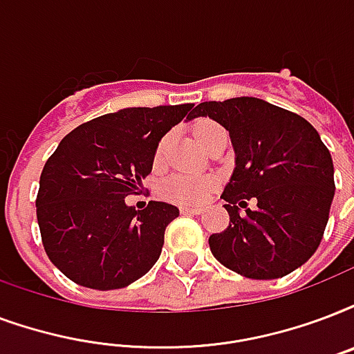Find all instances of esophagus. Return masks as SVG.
Instances as JSON below:
<instances>
[{
  "label": "esophagus",
  "instance_id": "1",
  "mask_svg": "<svg viewBox=\"0 0 354 354\" xmlns=\"http://www.w3.org/2000/svg\"><path fill=\"white\" fill-rule=\"evenodd\" d=\"M180 212L187 213V215H201V213H204V207H201V206H182V207H180Z\"/></svg>",
  "mask_w": 354,
  "mask_h": 354
}]
</instances>
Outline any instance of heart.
<instances>
[{
	"label": "heart",
	"instance_id": "heart-1",
	"mask_svg": "<svg viewBox=\"0 0 354 354\" xmlns=\"http://www.w3.org/2000/svg\"><path fill=\"white\" fill-rule=\"evenodd\" d=\"M223 129L221 126L213 122H198L193 129L195 139L198 141L201 147L206 145V141L212 137L215 131ZM165 145L167 139L159 142L158 150H156V163H159L163 159L165 153ZM213 182L212 176H204V174H174V176L167 178L163 185H161V193L169 201L176 202V204H195V202H202L209 193H212Z\"/></svg>",
	"mask_w": 354,
	"mask_h": 354
}]
</instances>
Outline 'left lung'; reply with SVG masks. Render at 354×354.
I'll use <instances>...</instances> for the list:
<instances>
[{"instance_id": "8db88e82", "label": "left lung", "mask_w": 354, "mask_h": 354, "mask_svg": "<svg viewBox=\"0 0 354 354\" xmlns=\"http://www.w3.org/2000/svg\"><path fill=\"white\" fill-rule=\"evenodd\" d=\"M198 117L219 122L236 153L221 196L230 225L209 236L213 256L247 279L290 274L312 258L327 226L334 198L328 148L308 120L252 96L198 104L191 118ZM250 198L254 210L246 207Z\"/></svg>"}]
</instances>
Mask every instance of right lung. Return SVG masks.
<instances>
[{
  "label": "right lung",
  "instance_id": "add662e5",
  "mask_svg": "<svg viewBox=\"0 0 354 354\" xmlns=\"http://www.w3.org/2000/svg\"><path fill=\"white\" fill-rule=\"evenodd\" d=\"M193 104L126 107L72 129L46 161L37 219L46 254L75 284L126 288L150 271L165 228L180 215L167 202L126 204L152 172L159 141Z\"/></svg>",
  "mask_w": 354,
  "mask_h": 354
}]
</instances>
